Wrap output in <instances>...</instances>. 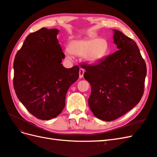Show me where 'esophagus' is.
<instances>
[{"label": "esophagus", "mask_w": 157, "mask_h": 157, "mask_svg": "<svg viewBox=\"0 0 157 157\" xmlns=\"http://www.w3.org/2000/svg\"><path fill=\"white\" fill-rule=\"evenodd\" d=\"M84 73H85V70L83 68H80L79 70V78H82Z\"/></svg>", "instance_id": "obj_1"}]
</instances>
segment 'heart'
<instances>
[{
  "instance_id": "1",
  "label": "heart",
  "mask_w": 157,
  "mask_h": 157,
  "mask_svg": "<svg viewBox=\"0 0 157 157\" xmlns=\"http://www.w3.org/2000/svg\"><path fill=\"white\" fill-rule=\"evenodd\" d=\"M109 44L104 38L92 37L89 39L72 41L69 47L65 48L68 59H72V55L82 56L89 63L100 62L109 55Z\"/></svg>"
}]
</instances>
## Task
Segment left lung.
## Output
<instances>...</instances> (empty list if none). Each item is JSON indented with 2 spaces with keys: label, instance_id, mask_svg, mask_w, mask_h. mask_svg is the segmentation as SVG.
<instances>
[{
  "label": "left lung",
  "instance_id": "8db88e82",
  "mask_svg": "<svg viewBox=\"0 0 157 157\" xmlns=\"http://www.w3.org/2000/svg\"><path fill=\"white\" fill-rule=\"evenodd\" d=\"M114 31L118 51L98 64L81 66L91 86L88 99L91 111L108 122L122 117L140 102L147 75L146 63L136 43L119 30Z\"/></svg>",
  "mask_w": 157,
  "mask_h": 157
}]
</instances>
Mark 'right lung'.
Returning a JSON list of instances; mask_svg holds the SVG:
<instances>
[{
    "instance_id": "obj_1",
    "label": "right lung",
    "mask_w": 157,
    "mask_h": 157,
    "mask_svg": "<svg viewBox=\"0 0 157 157\" xmlns=\"http://www.w3.org/2000/svg\"><path fill=\"white\" fill-rule=\"evenodd\" d=\"M59 30L42 28L29 34L14 58L13 86L28 111L41 120L62 112L68 88L79 76V67L64 68L65 57L56 38Z\"/></svg>"
}]
</instances>
